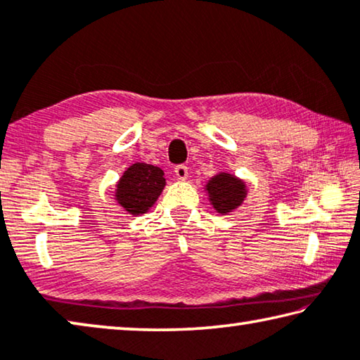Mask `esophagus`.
I'll return each instance as SVG.
<instances>
[{"label": "esophagus", "instance_id": "34e87169", "mask_svg": "<svg viewBox=\"0 0 360 360\" xmlns=\"http://www.w3.org/2000/svg\"><path fill=\"white\" fill-rule=\"evenodd\" d=\"M174 174H176V178H178L179 181L187 179V166L186 165H178V166H176Z\"/></svg>", "mask_w": 360, "mask_h": 360}]
</instances>
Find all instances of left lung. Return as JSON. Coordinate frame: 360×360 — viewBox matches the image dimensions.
<instances>
[{"label": "left lung", "mask_w": 360, "mask_h": 360, "mask_svg": "<svg viewBox=\"0 0 360 360\" xmlns=\"http://www.w3.org/2000/svg\"><path fill=\"white\" fill-rule=\"evenodd\" d=\"M205 191L212 207L219 214H228L236 208L243 205L248 197V186L238 176L229 174L226 171L217 173L213 178L208 179Z\"/></svg>", "instance_id": "left-lung-1"}]
</instances>
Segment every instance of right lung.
<instances>
[{
    "label": "right lung",
    "instance_id": "1",
    "mask_svg": "<svg viewBox=\"0 0 360 360\" xmlns=\"http://www.w3.org/2000/svg\"><path fill=\"white\" fill-rule=\"evenodd\" d=\"M166 186L162 168L147 163H134L116 182L115 200L129 214H143L155 205Z\"/></svg>",
    "mask_w": 360,
    "mask_h": 360
}]
</instances>
